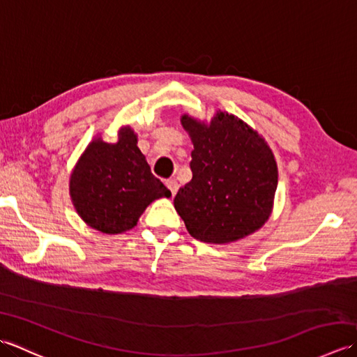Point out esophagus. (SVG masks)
I'll use <instances>...</instances> for the list:
<instances>
[{
	"instance_id": "34e87169",
	"label": "esophagus",
	"mask_w": 357,
	"mask_h": 357,
	"mask_svg": "<svg viewBox=\"0 0 357 357\" xmlns=\"http://www.w3.org/2000/svg\"><path fill=\"white\" fill-rule=\"evenodd\" d=\"M165 185H167V188H169V190L172 192V195H173V196L176 195L178 188H179V184H178V181H176V179H174V178L167 179V181H165Z\"/></svg>"
}]
</instances>
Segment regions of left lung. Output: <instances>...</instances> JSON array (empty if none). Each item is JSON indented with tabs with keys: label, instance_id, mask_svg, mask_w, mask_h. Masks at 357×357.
I'll use <instances>...</instances> for the list:
<instances>
[{
	"label": "left lung",
	"instance_id": "left-lung-1",
	"mask_svg": "<svg viewBox=\"0 0 357 357\" xmlns=\"http://www.w3.org/2000/svg\"><path fill=\"white\" fill-rule=\"evenodd\" d=\"M181 121L193 141V176L174 196V208L188 233L225 244L261 229L278 187V167L267 142L224 112L210 126L187 115Z\"/></svg>",
	"mask_w": 357,
	"mask_h": 357
}]
</instances>
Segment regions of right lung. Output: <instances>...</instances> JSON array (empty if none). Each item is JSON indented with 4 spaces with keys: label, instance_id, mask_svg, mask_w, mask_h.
<instances>
[{
    "label": "right lung",
    "instance_id": "obj_1",
    "mask_svg": "<svg viewBox=\"0 0 357 357\" xmlns=\"http://www.w3.org/2000/svg\"><path fill=\"white\" fill-rule=\"evenodd\" d=\"M136 135L126 127L116 144L93 141L70 178L75 208L84 221L107 234L130 230L149 204L172 193L150 170L136 146Z\"/></svg>",
    "mask_w": 357,
    "mask_h": 357
}]
</instances>
